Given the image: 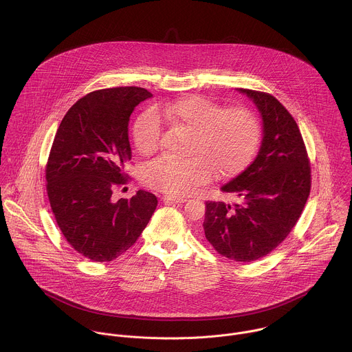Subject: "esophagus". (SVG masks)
Here are the masks:
<instances>
[{"mask_svg":"<svg viewBox=\"0 0 352 352\" xmlns=\"http://www.w3.org/2000/svg\"><path fill=\"white\" fill-rule=\"evenodd\" d=\"M161 201L164 203H176V204H182L184 201H187L186 198H179V197H170V195H164L161 198Z\"/></svg>","mask_w":352,"mask_h":352,"instance_id":"34e87169","label":"esophagus"}]
</instances>
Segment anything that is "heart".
Returning <instances> with one entry per match:
<instances>
[{"label":"heart","mask_w":352,"mask_h":352,"mask_svg":"<svg viewBox=\"0 0 352 352\" xmlns=\"http://www.w3.org/2000/svg\"><path fill=\"white\" fill-rule=\"evenodd\" d=\"M160 116L172 127L191 133L192 158L160 157L142 170L149 187L172 195L192 192L208 183L215 170L223 177L237 175L250 164L260 141V126L248 109H222L212 100L191 95L137 118L133 137L141 154H151L160 145Z\"/></svg>","instance_id":"obj_1"}]
</instances>
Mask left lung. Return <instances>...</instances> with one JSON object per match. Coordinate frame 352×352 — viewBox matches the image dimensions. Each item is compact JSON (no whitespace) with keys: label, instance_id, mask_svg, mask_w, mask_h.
Returning <instances> with one entry per match:
<instances>
[{"label":"left lung","instance_id":"obj_1","mask_svg":"<svg viewBox=\"0 0 352 352\" xmlns=\"http://www.w3.org/2000/svg\"><path fill=\"white\" fill-rule=\"evenodd\" d=\"M237 91L256 105L263 140L251 164L221 187L241 201H207L203 229L219 254L245 263L274 251L297 223L310 192V165L289 111L271 95Z\"/></svg>","mask_w":352,"mask_h":352}]
</instances>
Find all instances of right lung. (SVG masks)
Masks as SVG:
<instances>
[{
  "label": "right lung",
  "instance_id": "obj_1",
  "mask_svg": "<svg viewBox=\"0 0 352 352\" xmlns=\"http://www.w3.org/2000/svg\"><path fill=\"white\" fill-rule=\"evenodd\" d=\"M151 96L137 87L92 92L72 105L56 130L46 168L51 210L67 243L94 261H111L133 247L157 207L155 195L144 190L112 201L131 160L130 115Z\"/></svg>",
  "mask_w": 352,
  "mask_h": 352
}]
</instances>
